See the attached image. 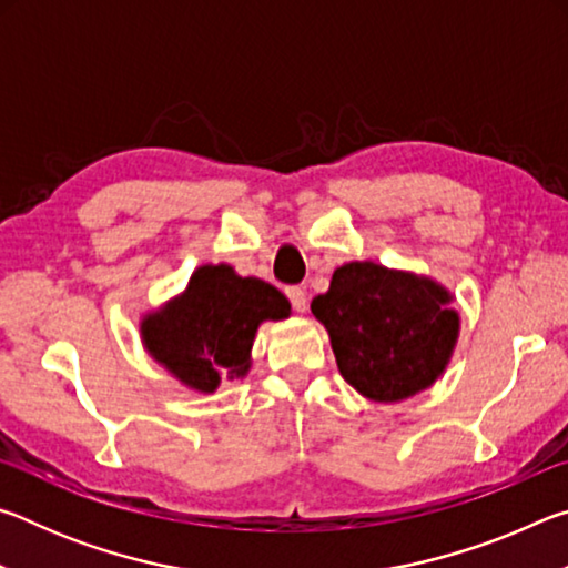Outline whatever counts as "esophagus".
I'll return each mask as SVG.
<instances>
[{"instance_id":"1","label":"esophagus","mask_w":568,"mask_h":568,"mask_svg":"<svg viewBox=\"0 0 568 568\" xmlns=\"http://www.w3.org/2000/svg\"><path fill=\"white\" fill-rule=\"evenodd\" d=\"M287 297H291V303L297 313H305L307 311V295L303 287H287Z\"/></svg>"}]
</instances>
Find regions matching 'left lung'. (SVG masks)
I'll return each mask as SVG.
<instances>
[{"mask_svg": "<svg viewBox=\"0 0 568 568\" xmlns=\"http://www.w3.org/2000/svg\"><path fill=\"white\" fill-rule=\"evenodd\" d=\"M456 295L430 275L376 261L341 265L311 311L325 331L345 383L373 403L428 390L454 358Z\"/></svg>", "mask_w": 568, "mask_h": 568, "instance_id": "8db88e82", "label": "left lung"}]
</instances>
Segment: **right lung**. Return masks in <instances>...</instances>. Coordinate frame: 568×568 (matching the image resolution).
Masks as SVG:
<instances>
[{
  "instance_id": "1",
  "label": "right lung",
  "mask_w": 568,
  "mask_h": 568,
  "mask_svg": "<svg viewBox=\"0 0 568 568\" xmlns=\"http://www.w3.org/2000/svg\"><path fill=\"white\" fill-rule=\"evenodd\" d=\"M291 318L287 297L227 263L192 271L185 291L142 313V348L182 386L210 396L223 381H243L265 321Z\"/></svg>"
}]
</instances>
